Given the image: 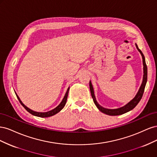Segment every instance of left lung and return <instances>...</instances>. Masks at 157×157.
<instances>
[{
  "label": "left lung",
  "mask_w": 157,
  "mask_h": 157,
  "mask_svg": "<svg viewBox=\"0 0 157 157\" xmlns=\"http://www.w3.org/2000/svg\"><path fill=\"white\" fill-rule=\"evenodd\" d=\"M136 48L140 52V53L141 54V56H142V59H143V65H144V76H143V81H142L141 86L137 92V94L136 95V96L133 98L130 101L128 102L127 104L124 106L121 107L120 108H117V109H107L103 107L102 106H101L98 103L96 99V96L94 95V88L92 84L91 81L90 80V92H91V95L92 99L94 100V102L95 103V105H96V107H98V109H99V111L101 112L106 114L107 115H111V116H116V115H122V114L126 113L128 111H130L131 110H132L134 109L138 103L140 102V101L141 100V99L143 96V94L144 92V90H145V85L147 81V65L145 63V59L144 55L142 53V52L138 48V46L136 44Z\"/></svg>",
  "instance_id": "8db88e82"
}]
</instances>
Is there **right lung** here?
Here are the masks:
<instances>
[{"label":"right lung","mask_w":157,"mask_h":157,"mask_svg":"<svg viewBox=\"0 0 157 157\" xmlns=\"http://www.w3.org/2000/svg\"><path fill=\"white\" fill-rule=\"evenodd\" d=\"M69 87L67 88V92H66L65 96H64V98H63L62 101H61V103L59 104V105L57 106L56 108H54V109H52V110H50L49 111H47V112H36V111H33L31 110V109L28 108L27 106H25L24 104L23 103V102L21 101V99H20V98H19V96H17V94L16 93V96L18 99L19 101L20 102V103L21 104V105H23V107H24L26 110L29 112V113H31V115H34V116H36V117H42V118H46V117H52V116H54V115H56V114H57L58 113H59L61 109H62L64 106L65 105V103H66V101H67V96H68V93H69Z\"/></svg>","instance_id":"right-lung-1"}]
</instances>
